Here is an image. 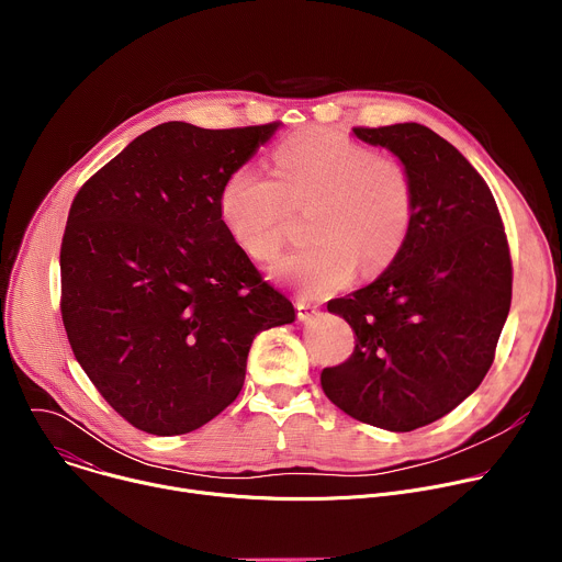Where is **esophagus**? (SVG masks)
<instances>
[{
  "instance_id": "34e87169",
  "label": "esophagus",
  "mask_w": 562,
  "mask_h": 562,
  "mask_svg": "<svg viewBox=\"0 0 562 562\" xmlns=\"http://www.w3.org/2000/svg\"><path fill=\"white\" fill-rule=\"evenodd\" d=\"M295 308H297V317L302 319V323H308V319H313L317 315V306L315 304H308V302H295Z\"/></svg>"
}]
</instances>
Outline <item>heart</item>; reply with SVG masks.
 Masks as SVG:
<instances>
[{
  "label": "heart",
  "instance_id": "obj_1",
  "mask_svg": "<svg viewBox=\"0 0 562 562\" xmlns=\"http://www.w3.org/2000/svg\"><path fill=\"white\" fill-rule=\"evenodd\" d=\"M276 180L235 169L220 189V217L249 258L278 256L289 209H313L315 245L284 256L276 273L304 297H327L353 278L386 269L405 245L414 217V184L397 159L327 131L291 137L276 150Z\"/></svg>",
  "mask_w": 562,
  "mask_h": 562
}]
</instances>
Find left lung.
Returning a JSON list of instances; mask_svg holds the SVG:
<instances>
[{
    "mask_svg": "<svg viewBox=\"0 0 562 562\" xmlns=\"http://www.w3.org/2000/svg\"><path fill=\"white\" fill-rule=\"evenodd\" d=\"M353 135L407 169L414 217L384 273L327 304L356 331V349L319 382L351 418L414 431L456 409L494 362L512 304L507 235L487 182L431 128L405 122Z\"/></svg>",
    "mask_w": 562,
    "mask_h": 562,
    "instance_id": "8db88e82",
    "label": "left lung"
}]
</instances>
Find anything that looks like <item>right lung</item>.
<instances>
[{
	"mask_svg": "<svg viewBox=\"0 0 562 562\" xmlns=\"http://www.w3.org/2000/svg\"><path fill=\"white\" fill-rule=\"evenodd\" d=\"M278 128L159 124L72 200L59 251L64 329L102 397L146 434L213 420L245 384L254 338L295 319L220 217L224 180Z\"/></svg>",
	"mask_w": 562,
	"mask_h": 562,
	"instance_id": "obj_1",
	"label": "right lung"
}]
</instances>
